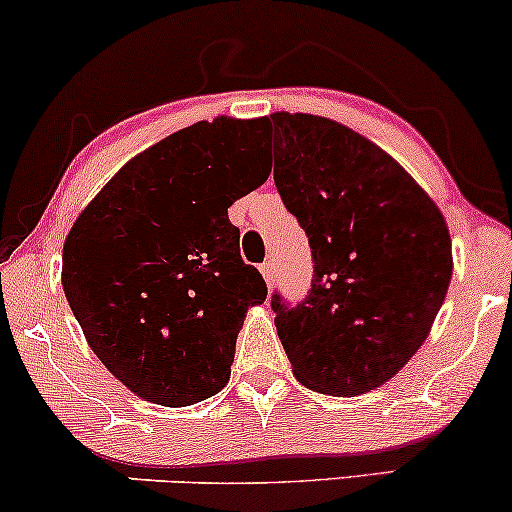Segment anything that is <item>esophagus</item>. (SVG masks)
<instances>
[{"label": "esophagus", "mask_w": 512, "mask_h": 512, "mask_svg": "<svg viewBox=\"0 0 512 512\" xmlns=\"http://www.w3.org/2000/svg\"><path fill=\"white\" fill-rule=\"evenodd\" d=\"M261 275H263V280H266V285L273 287V285H275V263H273V261L263 263V266H261Z\"/></svg>", "instance_id": "obj_1"}]
</instances>
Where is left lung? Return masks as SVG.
Instances as JSON below:
<instances>
[{"mask_svg": "<svg viewBox=\"0 0 512 512\" xmlns=\"http://www.w3.org/2000/svg\"><path fill=\"white\" fill-rule=\"evenodd\" d=\"M275 187L306 230L311 289L273 294L296 380L356 396L394 377L430 334L451 282L446 220L387 151L308 113L266 118Z\"/></svg>", "mask_w": 512, "mask_h": 512, "instance_id": "1", "label": "left lung"}]
</instances>
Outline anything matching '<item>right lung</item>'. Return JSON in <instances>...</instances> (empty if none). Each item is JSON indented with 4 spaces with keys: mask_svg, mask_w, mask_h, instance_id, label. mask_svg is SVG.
<instances>
[{
    "mask_svg": "<svg viewBox=\"0 0 512 512\" xmlns=\"http://www.w3.org/2000/svg\"><path fill=\"white\" fill-rule=\"evenodd\" d=\"M263 118L173 132L125 163L68 232L63 292L113 377L161 406L230 380L237 334L268 287L227 208L268 180Z\"/></svg>",
    "mask_w": 512,
    "mask_h": 512,
    "instance_id": "1",
    "label": "right lung"
}]
</instances>
